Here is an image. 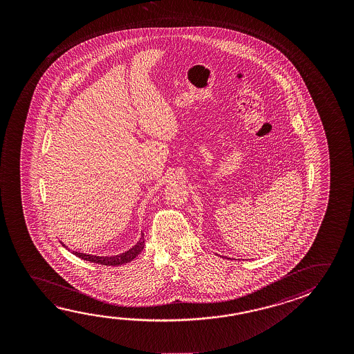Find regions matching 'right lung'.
I'll use <instances>...</instances> for the list:
<instances>
[{
    "label": "right lung",
    "mask_w": 354,
    "mask_h": 354,
    "mask_svg": "<svg viewBox=\"0 0 354 354\" xmlns=\"http://www.w3.org/2000/svg\"><path fill=\"white\" fill-rule=\"evenodd\" d=\"M143 248H145V239H143V234H142L140 242L136 244L133 248H131L123 254L115 255V257H96V255L84 254V253H79V252H73V253L76 257L84 259V261L97 263V264H102V266L117 267V266H122V264H126L128 261H133L134 258L143 250Z\"/></svg>",
    "instance_id": "add662e5"
}]
</instances>
